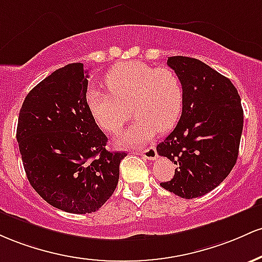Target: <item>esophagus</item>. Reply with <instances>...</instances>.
<instances>
[{"label":"esophagus","instance_id":"1","mask_svg":"<svg viewBox=\"0 0 262 262\" xmlns=\"http://www.w3.org/2000/svg\"><path fill=\"white\" fill-rule=\"evenodd\" d=\"M137 154L142 156L143 158H147V160H151V161H155L156 158H157V151H156L155 147H148V148H146L145 151H141V152H137Z\"/></svg>","mask_w":262,"mask_h":262}]
</instances>
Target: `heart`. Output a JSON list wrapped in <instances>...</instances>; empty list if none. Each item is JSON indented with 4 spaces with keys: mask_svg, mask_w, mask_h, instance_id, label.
Masks as SVG:
<instances>
[{
    "mask_svg": "<svg viewBox=\"0 0 262 262\" xmlns=\"http://www.w3.org/2000/svg\"><path fill=\"white\" fill-rule=\"evenodd\" d=\"M108 92L90 90L86 104L94 122L107 134L116 135L130 117L136 121L116 139V145L136 147L146 143L156 132L172 130L183 108V86L168 68H155L142 61H127L105 76Z\"/></svg>",
    "mask_w": 262,
    "mask_h": 262,
    "instance_id": "obj_1",
    "label": "heart"
}]
</instances>
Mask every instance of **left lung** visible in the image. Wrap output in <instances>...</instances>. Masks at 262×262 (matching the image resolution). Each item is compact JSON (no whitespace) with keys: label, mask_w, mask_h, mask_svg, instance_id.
<instances>
[{"label":"left lung","mask_w":262,"mask_h":262,"mask_svg":"<svg viewBox=\"0 0 262 262\" xmlns=\"http://www.w3.org/2000/svg\"><path fill=\"white\" fill-rule=\"evenodd\" d=\"M183 86L181 119L157 145L160 156L177 164L161 187L186 199L202 196L228 177L239 155L244 111L233 83L203 61L169 57Z\"/></svg>","instance_id":"left-lung-1"}]
</instances>
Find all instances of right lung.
<instances>
[{
	"label": "right lung",
	"instance_id": "right-lung-1",
	"mask_svg": "<svg viewBox=\"0 0 262 262\" xmlns=\"http://www.w3.org/2000/svg\"><path fill=\"white\" fill-rule=\"evenodd\" d=\"M88 78L81 63L53 72L26 96L17 125L31 186L54 208L74 214L105 204L127 156L105 148L106 135L88 108Z\"/></svg>",
	"mask_w": 262,
	"mask_h": 262
}]
</instances>
